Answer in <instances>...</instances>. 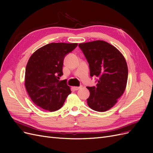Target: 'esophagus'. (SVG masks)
<instances>
[{"label": "esophagus", "instance_id": "obj_1", "mask_svg": "<svg viewBox=\"0 0 153 153\" xmlns=\"http://www.w3.org/2000/svg\"><path fill=\"white\" fill-rule=\"evenodd\" d=\"M73 88H74V89H75V90H76V91H77V90H78V89H81V88H82V87H74Z\"/></svg>", "mask_w": 153, "mask_h": 153}]
</instances>
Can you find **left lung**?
I'll return each mask as SVG.
<instances>
[{
    "label": "left lung",
    "mask_w": 153,
    "mask_h": 153,
    "mask_svg": "<svg viewBox=\"0 0 153 153\" xmlns=\"http://www.w3.org/2000/svg\"><path fill=\"white\" fill-rule=\"evenodd\" d=\"M89 64L91 76L98 77L96 86L87 87L89 107L105 112L115 105L126 89L128 69L123 55L113 45L97 40L79 44Z\"/></svg>",
    "instance_id": "obj_1"
}]
</instances>
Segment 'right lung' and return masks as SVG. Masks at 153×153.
<instances>
[{
	"instance_id": "obj_1",
	"label": "right lung",
	"mask_w": 153,
	"mask_h": 153,
	"mask_svg": "<svg viewBox=\"0 0 153 153\" xmlns=\"http://www.w3.org/2000/svg\"><path fill=\"white\" fill-rule=\"evenodd\" d=\"M78 43H51L37 50L27 64L25 86L33 103L43 110L54 112L61 108L71 93L66 80L59 81L63 75L65 55Z\"/></svg>"
}]
</instances>
